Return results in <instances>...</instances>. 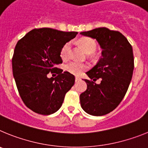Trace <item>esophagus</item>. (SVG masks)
Masks as SVG:
<instances>
[{"instance_id":"esophagus-1","label":"esophagus","mask_w":148,"mask_h":148,"mask_svg":"<svg viewBox=\"0 0 148 148\" xmlns=\"http://www.w3.org/2000/svg\"><path fill=\"white\" fill-rule=\"evenodd\" d=\"M81 80V78L79 76H75V82H78Z\"/></svg>"}]
</instances>
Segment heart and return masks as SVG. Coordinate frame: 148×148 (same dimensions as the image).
<instances>
[{"instance_id":"heart-1","label":"heart","mask_w":148,"mask_h":148,"mask_svg":"<svg viewBox=\"0 0 148 148\" xmlns=\"http://www.w3.org/2000/svg\"><path fill=\"white\" fill-rule=\"evenodd\" d=\"M79 44L82 46L83 49L87 54L95 53L97 48V44L94 39L91 38H82L79 40ZM70 49H71V43L68 42L63 46L61 49V57L63 60H66L70 57ZM87 69V66L85 64L71 61L65 65V70L73 75H81L84 70Z\"/></svg>"}]
</instances>
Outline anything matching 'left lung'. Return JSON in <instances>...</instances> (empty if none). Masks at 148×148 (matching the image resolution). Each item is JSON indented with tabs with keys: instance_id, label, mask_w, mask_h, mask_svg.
<instances>
[{
	"instance_id": "obj_1",
	"label": "left lung",
	"mask_w": 148,
	"mask_h": 148,
	"mask_svg": "<svg viewBox=\"0 0 148 148\" xmlns=\"http://www.w3.org/2000/svg\"><path fill=\"white\" fill-rule=\"evenodd\" d=\"M80 34L96 39L102 49L97 64L86 73L91 80L84 79L87 87L80 95L81 106L88 114L104 116L118 107L127 91L134 69L133 48L121 32L105 27ZM99 78L97 85L94 82Z\"/></svg>"
}]
</instances>
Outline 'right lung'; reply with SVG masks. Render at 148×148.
I'll use <instances>...</instances> for the list:
<instances>
[{
  "label": "right lung",
  "instance_id": "add662e5",
  "mask_svg": "<svg viewBox=\"0 0 148 148\" xmlns=\"http://www.w3.org/2000/svg\"><path fill=\"white\" fill-rule=\"evenodd\" d=\"M77 34L51 28L34 29L17 43L12 59L13 76L22 101L35 113H56L74 85L75 76L56 65L62 63L60 53L63 46ZM49 72L58 75L49 79Z\"/></svg>",
  "mask_w": 148,
  "mask_h": 148
}]
</instances>
